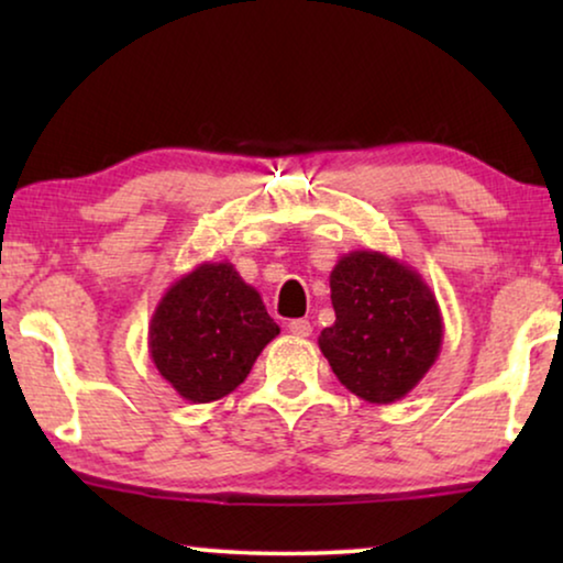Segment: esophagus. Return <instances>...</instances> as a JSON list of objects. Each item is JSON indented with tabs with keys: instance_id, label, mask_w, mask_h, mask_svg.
Masks as SVG:
<instances>
[{
	"instance_id": "34e87169",
	"label": "esophagus",
	"mask_w": 563,
	"mask_h": 563,
	"mask_svg": "<svg viewBox=\"0 0 563 563\" xmlns=\"http://www.w3.org/2000/svg\"><path fill=\"white\" fill-rule=\"evenodd\" d=\"M289 333L291 335H297V338H307L312 333V325H310V320H289Z\"/></svg>"
}]
</instances>
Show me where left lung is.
<instances>
[{
  "label": "left lung",
  "instance_id": "8db88e82",
  "mask_svg": "<svg viewBox=\"0 0 563 563\" xmlns=\"http://www.w3.org/2000/svg\"><path fill=\"white\" fill-rule=\"evenodd\" d=\"M335 322L318 338L338 382L372 405L418 387L443 343L438 299L412 266L379 251H351L330 272Z\"/></svg>",
  "mask_w": 563,
  "mask_h": 563
}]
</instances>
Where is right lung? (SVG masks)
<instances>
[{
    "label": "right lung",
    "instance_id": "right-lung-1",
    "mask_svg": "<svg viewBox=\"0 0 563 563\" xmlns=\"http://www.w3.org/2000/svg\"><path fill=\"white\" fill-rule=\"evenodd\" d=\"M279 335L264 299L233 264L205 261L176 279L153 312L148 353L187 402L228 397Z\"/></svg>",
    "mask_w": 563,
    "mask_h": 563
}]
</instances>
